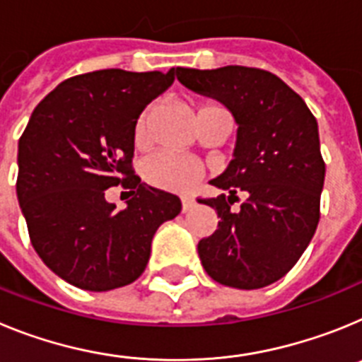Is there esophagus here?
I'll return each instance as SVG.
<instances>
[{"mask_svg":"<svg viewBox=\"0 0 362 362\" xmlns=\"http://www.w3.org/2000/svg\"><path fill=\"white\" fill-rule=\"evenodd\" d=\"M181 204H183V212H188L196 206V199L192 196H183L181 197Z\"/></svg>","mask_w":362,"mask_h":362,"instance_id":"esophagus-1","label":"esophagus"}]
</instances>
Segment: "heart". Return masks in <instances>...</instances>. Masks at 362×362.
<instances>
[{"mask_svg":"<svg viewBox=\"0 0 362 362\" xmlns=\"http://www.w3.org/2000/svg\"><path fill=\"white\" fill-rule=\"evenodd\" d=\"M209 107V105H206ZM146 114H143L137 121V134L145 130ZM201 175V165L196 159L179 156L172 152H158L148 158L143 165V177L148 185L159 190L183 192L188 190Z\"/></svg>","mask_w":362,"mask_h":362,"instance_id":"1","label":"heart"}]
</instances>
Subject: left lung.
<instances>
[{
	"mask_svg": "<svg viewBox=\"0 0 362 362\" xmlns=\"http://www.w3.org/2000/svg\"><path fill=\"white\" fill-rule=\"evenodd\" d=\"M179 83L217 99L238 123L233 159L210 183L225 194L203 199L217 212V230L197 245L201 263L217 283L263 288L292 270L319 223L325 161L317 121L297 92L276 74L228 65L175 69ZM247 194L230 211L235 194Z\"/></svg>",
	"mask_w": 362,
	"mask_h": 362,
	"instance_id": "1",
	"label": "left lung"
}]
</instances>
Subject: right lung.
<instances>
[{"instance_id":"1","label":"right lung","mask_w":362,"mask_h":362,"mask_svg":"<svg viewBox=\"0 0 362 362\" xmlns=\"http://www.w3.org/2000/svg\"><path fill=\"white\" fill-rule=\"evenodd\" d=\"M175 70H95L65 79L34 108L18 145V201L34 250L66 283L90 292L130 284L145 272L156 230L181 212L174 194L134 174L137 117ZM121 184L127 209L108 204Z\"/></svg>"}]
</instances>
